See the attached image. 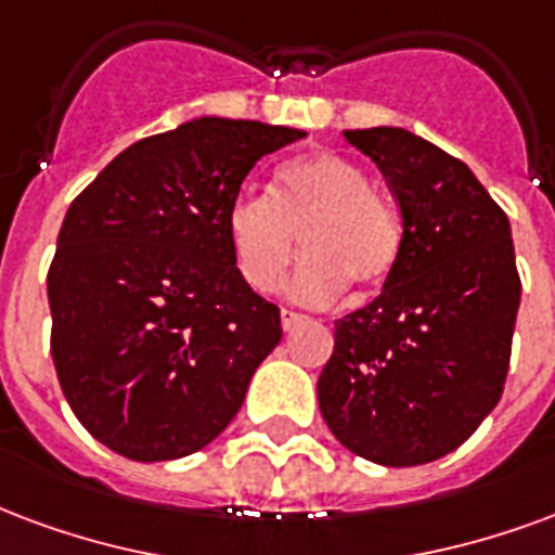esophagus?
Here are the masks:
<instances>
[{"instance_id":"obj_1","label":"esophagus","mask_w":555,"mask_h":555,"mask_svg":"<svg viewBox=\"0 0 555 555\" xmlns=\"http://www.w3.org/2000/svg\"><path fill=\"white\" fill-rule=\"evenodd\" d=\"M306 320V314H299V311H291V309H282V330H294Z\"/></svg>"}]
</instances>
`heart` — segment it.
<instances>
[{
	"instance_id": "1",
	"label": "heart",
	"mask_w": 555,
	"mask_h": 555,
	"mask_svg": "<svg viewBox=\"0 0 555 555\" xmlns=\"http://www.w3.org/2000/svg\"><path fill=\"white\" fill-rule=\"evenodd\" d=\"M299 244L288 297L330 302L356 282L379 288L403 249V232L371 176L338 152H311L282 164L267 194L244 191L225 211V237L241 279L253 291L276 288Z\"/></svg>"
}]
</instances>
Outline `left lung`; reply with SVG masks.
I'll return each mask as SVG.
<instances>
[{"instance_id":"obj_1","label":"left lung","mask_w":555,"mask_h":555,"mask_svg":"<svg viewBox=\"0 0 555 555\" xmlns=\"http://www.w3.org/2000/svg\"><path fill=\"white\" fill-rule=\"evenodd\" d=\"M344 138L391 184L403 249L379 297L335 320L320 414L367 462L426 465L500 403L520 306L512 225L465 162L412 131Z\"/></svg>"}]
</instances>
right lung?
Listing matches in <instances>:
<instances>
[{"label":"right lung","mask_w":555,"mask_h":555,"mask_svg":"<svg viewBox=\"0 0 555 555\" xmlns=\"http://www.w3.org/2000/svg\"><path fill=\"white\" fill-rule=\"evenodd\" d=\"M288 126L199 117L131 143L69 205L47 276L52 361L81 426L134 462L211 444L282 340L225 211Z\"/></svg>","instance_id":"right-lung-1"}]
</instances>
